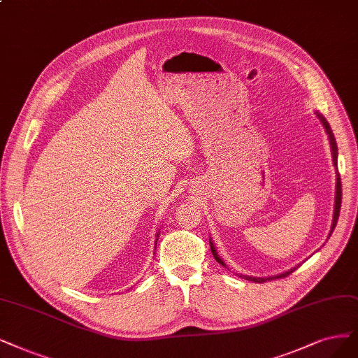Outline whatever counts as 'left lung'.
Returning a JSON list of instances; mask_svg holds the SVG:
<instances>
[{"label":"left lung","mask_w":358,"mask_h":358,"mask_svg":"<svg viewBox=\"0 0 358 358\" xmlns=\"http://www.w3.org/2000/svg\"><path fill=\"white\" fill-rule=\"evenodd\" d=\"M319 117H320V121L323 122V125H324V128H326V132L329 134V138H330V144H332V155H334V164H335V166L338 165V145H336V141H335V136H334V132H332V129H330V127H329V124H327V121L326 119L322 116V115H319ZM336 176H338V178H336V199H335V210H334V222H332V229H330V233H329V237H330V234L334 233V230H335V227H336V222H338V218H339V213H341V201H342V184H341V176H339V171L336 172ZM209 243H210V241H209ZM210 250H213V255H214V258L217 259V262H220L221 266H224L226 267V264L222 262V259L218 257V254H217V250H215V248H214V245L210 243ZM296 268H292L290 271H286V273H283V274H279V275H273V277H249V275H241V277H243V279H246V280H250V282H255V283H264V282H267V280H274V279H279V277H287L289 274H292L294 271H295Z\"/></svg>","instance_id":"1"}]
</instances>
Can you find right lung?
<instances>
[{"label": "right lung", "instance_id": "1", "mask_svg": "<svg viewBox=\"0 0 358 358\" xmlns=\"http://www.w3.org/2000/svg\"><path fill=\"white\" fill-rule=\"evenodd\" d=\"M156 241H157V239H156Z\"/></svg>", "mask_w": 358, "mask_h": 358}]
</instances>
